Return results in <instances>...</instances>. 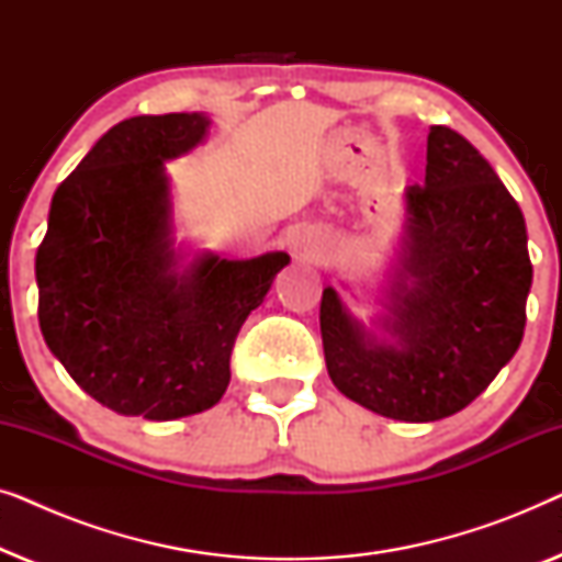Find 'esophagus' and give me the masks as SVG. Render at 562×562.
Wrapping results in <instances>:
<instances>
[{"label": "esophagus", "instance_id": "obj_1", "mask_svg": "<svg viewBox=\"0 0 562 562\" xmlns=\"http://www.w3.org/2000/svg\"><path fill=\"white\" fill-rule=\"evenodd\" d=\"M291 250H294L296 260H306V263H312V260L319 258V245L306 240V237H294V243H291Z\"/></svg>", "mask_w": 562, "mask_h": 562}]
</instances>
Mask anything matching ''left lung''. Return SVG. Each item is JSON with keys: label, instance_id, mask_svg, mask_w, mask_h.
<instances>
[{"label": "left lung", "instance_id": "8db88e82", "mask_svg": "<svg viewBox=\"0 0 562 562\" xmlns=\"http://www.w3.org/2000/svg\"><path fill=\"white\" fill-rule=\"evenodd\" d=\"M406 222L379 340L322 291L327 373L381 417L437 422L465 409L517 352L532 263L519 204L488 160L445 125L427 135L425 183L404 191Z\"/></svg>", "mask_w": 562, "mask_h": 562}]
</instances>
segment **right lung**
<instances>
[{
  "instance_id": "right-lung-1",
  "label": "right lung",
  "mask_w": 562,
  "mask_h": 562,
  "mask_svg": "<svg viewBox=\"0 0 562 562\" xmlns=\"http://www.w3.org/2000/svg\"><path fill=\"white\" fill-rule=\"evenodd\" d=\"M199 112L143 114L99 137L53 194L35 256L37 319L53 356L99 404L127 417L210 409L229 383L243 322L286 252L179 271L164 160L204 140Z\"/></svg>"
}]
</instances>
